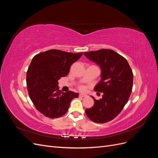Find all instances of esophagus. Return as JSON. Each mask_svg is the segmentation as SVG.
<instances>
[{
    "label": "esophagus",
    "mask_w": 158,
    "mask_h": 158,
    "mask_svg": "<svg viewBox=\"0 0 158 158\" xmlns=\"http://www.w3.org/2000/svg\"><path fill=\"white\" fill-rule=\"evenodd\" d=\"M79 97L80 98H85V97H87V95L84 94H79Z\"/></svg>",
    "instance_id": "34e87169"
}]
</instances>
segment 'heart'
I'll return each mask as SVG.
<instances>
[{
  "label": "heart",
  "mask_w": 158,
  "mask_h": 158,
  "mask_svg": "<svg viewBox=\"0 0 158 158\" xmlns=\"http://www.w3.org/2000/svg\"><path fill=\"white\" fill-rule=\"evenodd\" d=\"M78 88H79V89H81V90H83V89H84V86H82V85H80V86H79Z\"/></svg>",
  "instance_id": "obj_1"
}]
</instances>
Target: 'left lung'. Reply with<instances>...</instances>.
<instances>
[{"instance_id": "left-lung-1", "label": "left lung", "mask_w": 158, "mask_h": 158, "mask_svg": "<svg viewBox=\"0 0 158 158\" xmlns=\"http://www.w3.org/2000/svg\"><path fill=\"white\" fill-rule=\"evenodd\" d=\"M84 55L102 69V80L94 88L102 92V98L94 100V105L85 109L87 117L95 123L113 120L128 102L133 85V73L125 58L111 49L84 52Z\"/></svg>"}]
</instances>
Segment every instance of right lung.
Returning <instances> with one entry per match:
<instances>
[{
  "instance_id": "1",
  "label": "right lung",
  "mask_w": 158,
  "mask_h": 158,
  "mask_svg": "<svg viewBox=\"0 0 158 158\" xmlns=\"http://www.w3.org/2000/svg\"><path fill=\"white\" fill-rule=\"evenodd\" d=\"M82 54L51 49L33 58L27 71V88L36 109L44 116L51 118L63 116L72 99L78 97V93L59 90L58 80L68 75L71 65Z\"/></svg>"
}]
</instances>
